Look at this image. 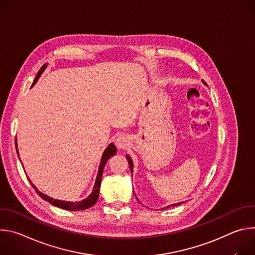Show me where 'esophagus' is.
Returning <instances> with one entry per match:
<instances>
[{
    "instance_id": "1",
    "label": "esophagus",
    "mask_w": 255,
    "mask_h": 255,
    "mask_svg": "<svg viewBox=\"0 0 255 255\" xmlns=\"http://www.w3.org/2000/svg\"><path fill=\"white\" fill-rule=\"evenodd\" d=\"M128 137L126 135H121L116 139V145L117 147L120 149H124L127 147L128 145Z\"/></svg>"
}]
</instances>
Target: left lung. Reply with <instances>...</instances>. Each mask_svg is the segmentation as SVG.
Wrapping results in <instances>:
<instances>
[{
	"instance_id": "8db88e82",
	"label": "left lung",
	"mask_w": 255,
	"mask_h": 255,
	"mask_svg": "<svg viewBox=\"0 0 255 255\" xmlns=\"http://www.w3.org/2000/svg\"><path fill=\"white\" fill-rule=\"evenodd\" d=\"M127 159H128V162H129V166H130V170L132 171V169H133V164H132V160H131V158L127 155ZM179 204H181V203H178V204H173V205H171V206H176V205H179ZM168 207H170V206H168ZM168 207H166V208H168Z\"/></svg>"
}]
</instances>
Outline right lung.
<instances>
[{"label": "right lung", "mask_w": 255, "mask_h": 255, "mask_svg": "<svg viewBox=\"0 0 255 255\" xmlns=\"http://www.w3.org/2000/svg\"><path fill=\"white\" fill-rule=\"evenodd\" d=\"M46 67V64H44L37 72V76H36L32 86L37 82V80L39 79L40 75L42 74V71L44 70V68ZM15 144H16V150H17V153H18V149H17V141L15 139ZM117 152V149L115 147V145L113 143H111L109 146L107 147V149L105 150L103 156H102V159H101V165H100V168H99V173H98V176H97V179H96V184H95V187H94V191L93 193L84 201H81V202H76V203H70V202H64V201H59V200H54L42 193H40L37 189H36L35 186H33V184L30 181L31 186L33 187V189L36 191V193H37L43 200L49 202L50 204H52L53 206L55 207H58V208H61V209H64V210H69V211H80V210H85V209H88L92 206H94L97 201H98V198H99V192H100V187H101V180H102V174H103V169H104V166L107 162V160L110 158L111 156L115 155ZM19 156V155H18Z\"/></svg>", "instance_id": "obj_1"}]
</instances>
